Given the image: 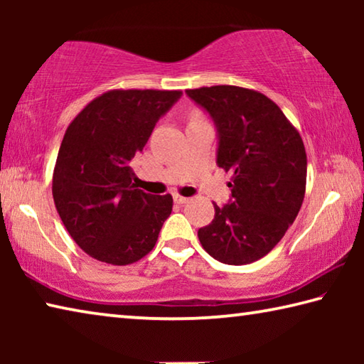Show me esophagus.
Returning <instances> with one entry per match:
<instances>
[{
	"label": "esophagus",
	"instance_id": "1",
	"mask_svg": "<svg viewBox=\"0 0 364 364\" xmlns=\"http://www.w3.org/2000/svg\"><path fill=\"white\" fill-rule=\"evenodd\" d=\"M173 200L176 202V204H186V202L189 200V197H184V196H180V194H173Z\"/></svg>",
	"mask_w": 364,
	"mask_h": 364
}]
</instances>
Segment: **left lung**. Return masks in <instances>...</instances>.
Here are the masks:
<instances>
[{
	"label": "left lung",
	"instance_id": "8db88e82",
	"mask_svg": "<svg viewBox=\"0 0 364 364\" xmlns=\"http://www.w3.org/2000/svg\"><path fill=\"white\" fill-rule=\"evenodd\" d=\"M186 95L218 128L217 164L232 173L231 202L215 207L197 231L202 247L226 264H249L274 249L301 207L306 186L304 141L278 104L255 90L202 86Z\"/></svg>",
	"mask_w": 364,
	"mask_h": 364
}]
</instances>
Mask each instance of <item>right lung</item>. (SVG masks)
Returning <instances> with one entry per match:
<instances>
[{
	"label": "right lung",
	"mask_w": 364,
	"mask_h": 364,
	"mask_svg": "<svg viewBox=\"0 0 364 364\" xmlns=\"http://www.w3.org/2000/svg\"><path fill=\"white\" fill-rule=\"evenodd\" d=\"M180 90H110L67 127L53 173V197L78 247L96 260L132 264L154 249L173 197L134 186L132 160Z\"/></svg>",
	"instance_id": "add662e5"
}]
</instances>
